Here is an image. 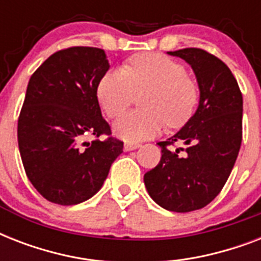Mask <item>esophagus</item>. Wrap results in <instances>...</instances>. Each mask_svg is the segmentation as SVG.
I'll list each match as a JSON object with an SVG mask.
<instances>
[{
    "label": "esophagus",
    "mask_w": 261,
    "mask_h": 261,
    "mask_svg": "<svg viewBox=\"0 0 261 261\" xmlns=\"http://www.w3.org/2000/svg\"><path fill=\"white\" fill-rule=\"evenodd\" d=\"M141 146L139 143L137 142H126L124 143V150L126 151H130V150H135V149H138Z\"/></svg>",
    "instance_id": "esophagus-1"
}]
</instances>
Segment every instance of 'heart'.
I'll return each mask as SVG.
<instances>
[{"label": "heart", "instance_id": "obj_1", "mask_svg": "<svg viewBox=\"0 0 261 261\" xmlns=\"http://www.w3.org/2000/svg\"><path fill=\"white\" fill-rule=\"evenodd\" d=\"M145 111H131L115 120L112 130L124 141L159 134L164 123L176 127L188 120L198 101V89L184 67L163 54L135 55L124 69H111L97 85V98L111 118L126 110L135 93Z\"/></svg>", "mask_w": 261, "mask_h": 261}]
</instances>
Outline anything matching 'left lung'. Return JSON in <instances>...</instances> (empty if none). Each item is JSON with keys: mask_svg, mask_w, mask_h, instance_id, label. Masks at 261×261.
Segmentation results:
<instances>
[{"mask_svg": "<svg viewBox=\"0 0 261 261\" xmlns=\"http://www.w3.org/2000/svg\"><path fill=\"white\" fill-rule=\"evenodd\" d=\"M168 54L192 67L199 104L176 134L157 143L161 160L143 181L159 206L188 213L207 206L230 176L243 141V94L230 69L207 51L182 48ZM177 142L186 149L169 147Z\"/></svg>", "mask_w": 261, "mask_h": 261, "instance_id": "obj_1", "label": "left lung"}]
</instances>
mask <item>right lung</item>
I'll use <instances>...</instances> for the list:
<instances>
[{
  "label": "right lung",
  "mask_w": 261,
  "mask_h": 261,
  "mask_svg": "<svg viewBox=\"0 0 261 261\" xmlns=\"http://www.w3.org/2000/svg\"><path fill=\"white\" fill-rule=\"evenodd\" d=\"M110 69L104 50L70 47L47 58L31 77L17 124L25 173L43 198L61 206L97 194L123 142L110 134L97 85Z\"/></svg>",
  "instance_id": "add662e5"
}]
</instances>
